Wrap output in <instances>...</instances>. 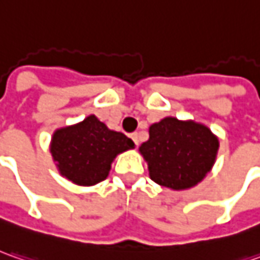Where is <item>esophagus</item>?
Here are the masks:
<instances>
[{
    "mask_svg": "<svg viewBox=\"0 0 260 260\" xmlns=\"http://www.w3.org/2000/svg\"><path fill=\"white\" fill-rule=\"evenodd\" d=\"M131 138H132V141L135 142V145H138V144H139V134H138V132H134V134H131Z\"/></svg>",
    "mask_w": 260,
    "mask_h": 260,
    "instance_id": "1",
    "label": "esophagus"
}]
</instances>
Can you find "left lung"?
I'll return each mask as SVG.
<instances>
[{
  "label": "left lung",
  "mask_w": 260,
  "mask_h": 260,
  "mask_svg": "<svg viewBox=\"0 0 260 260\" xmlns=\"http://www.w3.org/2000/svg\"><path fill=\"white\" fill-rule=\"evenodd\" d=\"M219 139L202 123L166 118L149 126V139L139 151L151 178L173 190L200 183L214 164Z\"/></svg>",
  "instance_id": "1"
}]
</instances>
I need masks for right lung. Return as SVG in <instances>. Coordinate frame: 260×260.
Instances as JSON below:
<instances>
[{"mask_svg": "<svg viewBox=\"0 0 260 260\" xmlns=\"http://www.w3.org/2000/svg\"><path fill=\"white\" fill-rule=\"evenodd\" d=\"M134 148L132 139L106 128L94 115L54 132L51 155L61 175L79 185H93L108 177L119 152Z\"/></svg>", "mask_w": 260, "mask_h": 260, "instance_id": "1", "label": "right lung"}]
</instances>
